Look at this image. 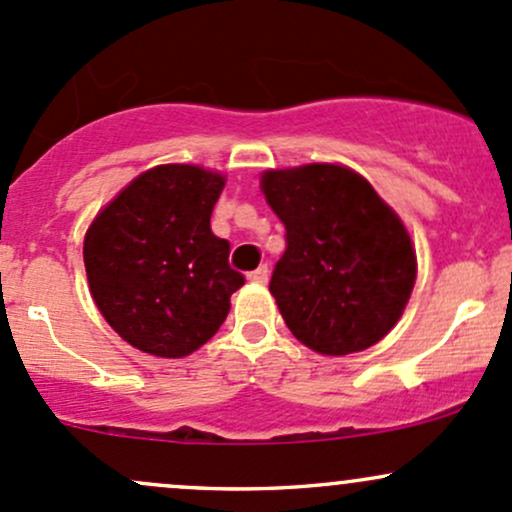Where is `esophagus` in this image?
<instances>
[{"mask_svg": "<svg viewBox=\"0 0 512 512\" xmlns=\"http://www.w3.org/2000/svg\"><path fill=\"white\" fill-rule=\"evenodd\" d=\"M247 279H250V282H255V284H267V279H269V269H267V265L257 267L255 272L247 274Z\"/></svg>", "mask_w": 512, "mask_h": 512, "instance_id": "1", "label": "esophagus"}]
</instances>
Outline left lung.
<instances>
[{
	"instance_id": "1",
	"label": "left lung",
	"mask_w": 512,
	"mask_h": 512,
	"mask_svg": "<svg viewBox=\"0 0 512 512\" xmlns=\"http://www.w3.org/2000/svg\"><path fill=\"white\" fill-rule=\"evenodd\" d=\"M286 228L269 291L286 328L320 355H350L398 323L415 284V250L401 218L362 174L303 165L262 174Z\"/></svg>"
}]
</instances>
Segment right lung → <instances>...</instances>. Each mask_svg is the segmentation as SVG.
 Instances as JSON below:
<instances>
[{"label": "right lung", "mask_w": 512, "mask_h": 512, "mask_svg": "<svg viewBox=\"0 0 512 512\" xmlns=\"http://www.w3.org/2000/svg\"><path fill=\"white\" fill-rule=\"evenodd\" d=\"M226 179L196 165L138 174L84 235L89 291L128 345L187 357L216 335L245 277L211 230Z\"/></svg>", "instance_id": "obj_1"}]
</instances>
